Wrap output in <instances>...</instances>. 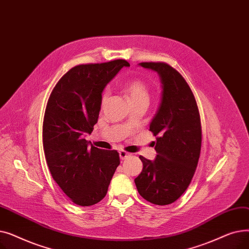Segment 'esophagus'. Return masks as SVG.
<instances>
[{
	"label": "esophagus",
	"instance_id": "34e87169",
	"mask_svg": "<svg viewBox=\"0 0 249 249\" xmlns=\"http://www.w3.org/2000/svg\"><path fill=\"white\" fill-rule=\"evenodd\" d=\"M119 156H120V160H126L127 158H129L130 156V153H128V152H126V151H124V150H121L120 152H119Z\"/></svg>",
	"mask_w": 249,
	"mask_h": 249
}]
</instances>
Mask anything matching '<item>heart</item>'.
Listing matches in <instances>:
<instances>
[{
	"instance_id": "b5f03b06",
	"label": "heart",
	"mask_w": 249,
	"mask_h": 249,
	"mask_svg": "<svg viewBox=\"0 0 249 249\" xmlns=\"http://www.w3.org/2000/svg\"><path fill=\"white\" fill-rule=\"evenodd\" d=\"M124 89L131 104L140 103V102H145V103L149 102V91H148L147 86L140 80H132L128 82L125 85ZM107 99H108V93L107 91H105V93L102 95V104L106 103Z\"/></svg>"
}]
</instances>
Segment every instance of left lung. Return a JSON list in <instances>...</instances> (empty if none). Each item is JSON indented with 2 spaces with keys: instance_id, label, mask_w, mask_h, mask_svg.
<instances>
[{
  "instance_id": "obj_1",
  "label": "left lung",
  "mask_w": 249,
  "mask_h": 249,
  "mask_svg": "<svg viewBox=\"0 0 249 249\" xmlns=\"http://www.w3.org/2000/svg\"><path fill=\"white\" fill-rule=\"evenodd\" d=\"M159 73L161 101L149 126L156 137V158L143 163L134 179L143 199L155 205L177 201L188 189L197 168L202 143L201 119L193 91L181 74L164 62H141Z\"/></svg>"
}]
</instances>
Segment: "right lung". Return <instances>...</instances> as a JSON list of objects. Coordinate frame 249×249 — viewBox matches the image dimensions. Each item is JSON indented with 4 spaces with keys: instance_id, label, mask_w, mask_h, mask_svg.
I'll return each instance as SVG.
<instances>
[{
    "instance_id": "right-lung-1",
    "label": "right lung",
    "mask_w": 249,
    "mask_h": 249,
    "mask_svg": "<svg viewBox=\"0 0 249 249\" xmlns=\"http://www.w3.org/2000/svg\"><path fill=\"white\" fill-rule=\"evenodd\" d=\"M123 67V59L80 64L52 89L43 120V148L50 174L63 193L78 206L103 200L117 166L116 150L97 148L85 139L98 122L102 93Z\"/></svg>"
}]
</instances>
